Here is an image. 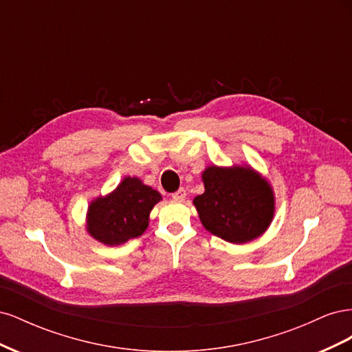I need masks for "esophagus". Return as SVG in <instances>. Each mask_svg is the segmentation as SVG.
I'll list each match as a JSON object with an SVG mask.
<instances>
[{"mask_svg": "<svg viewBox=\"0 0 352 352\" xmlns=\"http://www.w3.org/2000/svg\"><path fill=\"white\" fill-rule=\"evenodd\" d=\"M172 198H173L175 201H184V199L186 198V190H185V188L177 189L176 192L172 194Z\"/></svg>", "mask_w": 352, "mask_h": 352, "instance_id": "obj_1", "label": "esophagus"}]
</instances>
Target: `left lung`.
I'll use <instances>...</instances> for the list:
<instances>
[{"label": "left lung", "mask_w": 352, "mask_h": 352, "mask_svg": "<svg viewBox=\"0 0 352 352\" xmlns=\"http://www.w3.org/2000/svg\"><path fill=\"white\" fill-rule=\"evenodd\" d=\"M206 192L194 199L201 223L221 239L243 243L260 236L273 219L270 185L248 167H208Z\"/></svg>", "instance_id": "8db88e82"}]
</instances>
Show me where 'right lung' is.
Masks as SVG:
<instances>
[{
	"label": "right lung",
	"instance_id": "obj_1",
	"mask_svg": "<svg viewBox=\"0 0 352 352\" xmlns=\"http://www.w3.org/2000/svg\"><path fill=\"white\" fill-rule=\"evenodd\" d=\"M160 199L162 195L138 177H124L113 194L97 198L89 206L88 232L110 247L141 236Z\"/></svg>",
	"mask_w": 352,
	"mask_h": 352
}]
</instances>
